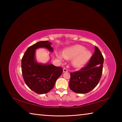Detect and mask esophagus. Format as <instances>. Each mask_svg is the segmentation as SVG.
Returning <instances> with one entry per match:
<instances>
[{
	"mask_svg": "<svg viewBox=\"0 0 122 122\" xmlns=\"http://www.w3.org/2000/svg\"><path fill=\"white\" fill-rule=\"evenodd\" d=\"M63 73H67V72H68V70L66 68H64L63 69Z\"/></svg>",
	"mask_w": 122,
	"mask_h": 122,
	"instance_id": "34e87169",
	"label": "esophagus"
}]
</instances>
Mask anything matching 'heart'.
<instances>
[{"label": "heart", "instance_id": "b5f03b06", "mask_svg": "<svg viewBox=\"0 0 122 122\" xmlns=\"http://www.w3.org/2000/svg\"><path fill=\"white\" fill-rule=\"evenodd\" d=\"M56 56L60 60L64 59H72V64L76 68H81L84 66L89 60L92 56L91 51L83 46L80 45H74L64 49L62 54L57 53Z\"/></svg>", "mask_w": 122, "mask_h": 122}]
</instances>
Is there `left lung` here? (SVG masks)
Returning a JSON list of instances; mask_svg holds the SVG:
<instances>
[{
  "mask_svg": "<svg viewBox=\"0 0 122 122\" xmlns=\"http://www.w3.org/2000/svg\"><path fill=\"white\" fill-rule=\"evenodd\" d=\"M103 62L102 53L95 46V52L87 65L80 71L71 73L70 89L78 94L87 93L94 89L101 78Z\"/></svg>",
  "mask_w": 122,
  "mask_h": 122,
  "instance_id": "obj_1",
  "label": "left lung"
}]
</instances>
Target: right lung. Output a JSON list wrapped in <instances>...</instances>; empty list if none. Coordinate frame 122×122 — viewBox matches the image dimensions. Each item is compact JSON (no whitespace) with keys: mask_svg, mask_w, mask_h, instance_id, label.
Instances as JSON below:
<instances>
[{"mask_svg":"<svg viewBox=\"0 0 122 122\" xmlns=\"http://www.w3.org/2000/svg\"><path fill=\"white\" fill-rule=\"evenodd\" d=\"M51 43L40 41L28 47L21 60V70L25 82L30 89L39 94H46L54 86L55 82L63 72L61 67L50 63H39L36 57V50L45 48L53 53Z\"/></svg>","mask_w":122,"mask_h":122,"instance_id":"add662e5","label":"right lung"}]
</instances>
